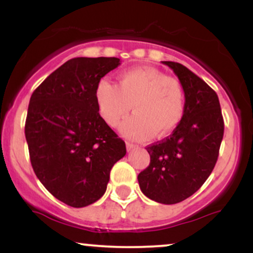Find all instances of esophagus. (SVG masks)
<instances>
[{"label":"esophagus","instance_id":"esophagus-1","mask_svg":"<svg viewBox=\"0 0 253 253\" xmlns=\"http://www.w3.org/2000/svg\"><path fill=\"white\" fill-rule=\"evenodd\" d=\"M126 147H127V151H130V150H133V149H136V145H134V144H132V143H126Z\"/></svg>","mask_w":253,"mask_h":253}]
</instances>
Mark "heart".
<instances>
[{
    "label": "heart",
    "mask_w": 253,
    "mask_h": 253,
    "mask_svg": "<svg viewBox=\"0 0 253 253\" xmlns=\"http://www.w3.org/2000/svg\"><path fill=\"white\" fill-rule=\"evenodd\" d=\"M95 96L101 117L112 127L128 115L132 106L134 115L120 128L121 134L132 140L171 134L184 113V92L179 81L147 66L123 72L118 85L101 80Z\"/></svg>",
    "instance_id": "obj_1"
}]
</instances>
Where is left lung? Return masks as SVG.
Masks as SVG:
<instances>
[{
  "label": "left lung",
  "instance_id": "8db88e82",
  "mask_svg": "<svg viewBox=\"0 0 253 253\" xmlns=\"http://www.w3.org/2000/svg\"><path fill=\"white\" fill-rule=\"evenodd\" d=\"M184 91V113L172 134L146 147L150 165L138 175L145 196L173 205L196 193L213 171L223 136L216 92L184 65L163 62Z\"/></svg>",
  "mask_w": 253,
  "mask_h": 253
}]
</instances>
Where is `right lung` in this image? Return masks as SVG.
<instances>
[{
    "label": "right lung",
    "mask_w": 253,
    "mask_h": 253,
    "mask_svg": "<svg viewBox=\"0 0 253 253\" xmlns=\"http://www.w3.org/2000/svg\"><path fill=\"white\" fill-rule=\"evenodd\" d=\"M120 65L115 57L72 58L32 94L25 135L31 164L56 199L85 207L106 193L126 145L98 113L96 86Z\"/></svg>",
    "instance_id": "add662e5"
}]
</instances>
